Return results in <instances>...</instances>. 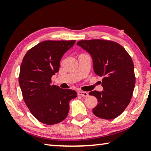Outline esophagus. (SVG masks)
<instances>
[{
    "instance_id": "34e87169",
    "label": "esophagus",
    "mask_w": 151,
    "mask_h": 151,
    "mask_svg": "<svg viewBox=\"0 0 151 151\" xmlns=\"http://www.w3.org/2000/svg\"><path fill=\"white\" fill-rule=\"evenodd\" d=\"M78 95L81 96H87L88 95V93L86 92H84V91H78Z\"/></svg>"
}]
</instances>
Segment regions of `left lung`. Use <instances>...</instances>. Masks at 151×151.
<instances>
[{
  "mask_svg": "<svg viewBox=\"0 0 151 151\" xmlns=\"http://www.w3.org/2000/svg\"><path fill=\"white\" fill-rule=\"evenodd\" d=\"M76 45L90 54L94 73L103 77V91L89 93L98 100L94 114L107 120L119 116L129 105L134 88L131 57L121 45L109 40H80Z\"/></svg>",
  "mask_w": 151,
  "mask_h": 151,
  "instance_id": "obj_1",
  "label": "left lung"
}]
</instances>
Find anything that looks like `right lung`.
<instances>
[{
    "mask_svg": "<svg viewBox=\"0 0 151 151\" xmlns=\"http://www.w3.org/2000/svg\"><path fill=\"white\" fill-rule=\"evenodd\" d=\"M75 40H46L28 51L20 65L19 78L23 99L38 121L52 125L65 120L69 102L76 92L50 85L51 77L58 72L64 54Z\"/></svg>",
    "mask_w": 151,
    "mask_h": 151,
    "instance_id": "right-lung-1",
    "label": "right lung"
}]
</instances>
